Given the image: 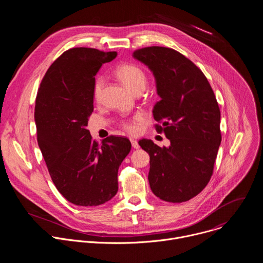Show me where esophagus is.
Segmentation results:
<instances>
[{
	"mask_svg": "<svg viewBox=\"0 0 263 263\" xmlns=\"http://www.w3.org/2000/svg\"><path fill=\"white\" fill-rule=\"evenodd\" d=\"M131 143H132V146L134 148H138L139 147V144H138V141L135 140V139H131Z\"/></svg>",
	"mask_w": 263,
	"mask_h": 263,
	"instance_id": "34e87169",
	"label": "esophagus"
}]
</instances>
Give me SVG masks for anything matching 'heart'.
<instances>
[{"label":"heart","mask_w":263,"mask_h":263,"mask_svg":"<svg viewBox=\"0 0 263 263\" xmlns=\"http://www.w3.org/2000/svg\"><path fill=\"white\" fill-rule=\"evenodd\" d=\"M116 73L118 78L134 93H140L146 85L147 76L145 70L138 64L135 63H124L121 64ZM105 86V78L103 76L97 77L93 83V98L99 102L103 95V89ZM142 115H136L131 120L123 123V128L129 133H136L138 130V124L142 121Z\"/></svg>","instance_id":"heart-1"}]
</instances>
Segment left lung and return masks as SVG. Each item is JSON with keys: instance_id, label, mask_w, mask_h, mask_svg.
I'll return each instance as SVG.
<instances>
[{"instance_id": "obj_1", "label": "left lung", "mask_w": 263, "mask_h": 263, "mask_svg": "<svg viewBox=\"0 0 263 263\" xmlns=\"http://www.w3.org/2000/svg\"><path fill=\"white\" fill-rule=\"evenodd\" d=\"M133 56L154 73L161 98L153 110L155 128L171 141L168 147L149 139L138 142L149 155V186L165 202H186L205 189L213 173L221 141L216 98L203 71L176 50L147 47Z\"/></svg>"}]
</instances>
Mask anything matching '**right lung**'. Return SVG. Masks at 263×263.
<instances>
[{"label": "right lung", "instance_id": "1", "mask_svg": "<svg viewBox=\"0 0 263 263\" xmlns=\"http://www.w3.org/2000/svg\"><path fill=\"white\" fill-rule=\"evenodd\" d=\"M117 55L69 49L52 63L37 91V142L56 189L78 206H98L117 195L119 167L131 149L126 137L109 136L99 144L86 129L96 73Z\"/></svg>", "mask_w": 263, "mask_h": 263}]
</instances>
